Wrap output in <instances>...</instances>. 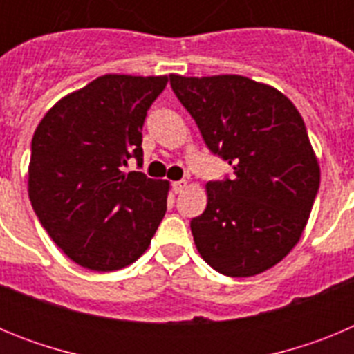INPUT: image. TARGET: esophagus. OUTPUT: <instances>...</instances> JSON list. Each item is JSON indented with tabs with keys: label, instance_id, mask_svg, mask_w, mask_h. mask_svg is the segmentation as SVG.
<instances>
[{
	"label": "esophagus",
	"instance_id": "34e87169",
	"mask_svg": "<svg viewBox=\"0 0 354 354\" xmlns=\"http://www.w3.org/2000/svg\"><path fill=\"white\" fill-rule=\"evenodd\" d=\"M187 186L186 180H175L174 184H171V189H174L175 193H183L184 192V187Z\"/></svg>",
	"mask_w": 354,
	"mask_h": 354
}]
</instances>
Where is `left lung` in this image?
<instances>
[{"label": "left lung", "instance_id": "1", "mask_svg": "<svg viewBox=\"0 0 354 354\" xmlns=\"http://www.w3.org/2000/svg\"><path fill=\"white\" fill-rule=\"evenodd\" d=\"M180 104L232 179L209 180L207 207L192 220L202 259L227 277L270 270L294 248L319 192L317 159L296 106L273 86L225 74H170Z\"/></svg>", "mask_w": 354, "mask_h": 354}]
</instances>
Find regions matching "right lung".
Instances as JSON below:
<instances>
[{"instance_id": "right-lung-1", "label": "right lung", "mask_w": 354, "mask_h": 354, "mask_svg": "<svg viewBox=\"0 0 354 354\" xmlns=\"http://www.w3.org/2000/svg\"><path fill=\"white\" fill-rule=\"evenodd\" d=\"M167 76L106 74L64 97L31 140V207L68 259L117 271L149 248L167 212V180L126 174L143 165L142 129Z\"/></svg>"}]
</instances>
